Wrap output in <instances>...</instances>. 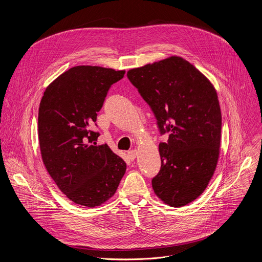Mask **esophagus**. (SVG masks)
Instances as JSON below:
<instances>
[{
	"label": "esophagus",
	"instance_id": "esophagus-1",
	"mask_svg": "<svg viewBox=\"0 0 262 262\" xmlns=\"http://www.w3.org/2000/svg\"><path fill=\"white\" fill-rule=\"evenodd\" d=\"M128 158L132 160V161H134L136 158H137V156H138V151L136 150V149H134V150H130V151H128Z\"/></svg>",
	"mask_w": 262,
	"mask_h": 262
}]
</instances>
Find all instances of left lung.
<instances>
[{
    "label": "left lung",
    "instance_id": "8db88e82",
    "mask_svg": "<svg viewBox=\"0 0 262 262\" xmlns=\"http://www.w3.org/2000/svg\"><path fill=\"white\" fill-rule=\"evenodd\" d=\"M127 78L150 105L167 143H160L162 166L152 179L166 204L184 206L206 189L216 168L222 114L216 91L193 64L178 56L127 71Z\"/></svg>",
    "mask_w": 262,
    "mask_h": 262
}]
</instances>
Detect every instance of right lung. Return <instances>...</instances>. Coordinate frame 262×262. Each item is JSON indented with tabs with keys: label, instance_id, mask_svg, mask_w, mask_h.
<instances>
[{
	"label": "right lung",
	"instance_id": "right-lung-1",
	"mask_svg": "<svg viewBox=\"0 0 262 262\" xmlns=\"http://www.w3.org/2000/svg\"><path fill=\"white\" fill-rule=\"evenodd\" d=\"M125 70L74 66L46 89L38 111V139L47 171L72 202L99 206L117 191L125 162L104 145H96L97 112Z\"/></svg>",
	"mask_w": 262,
	"mask_h": 262
}]
</instances>
